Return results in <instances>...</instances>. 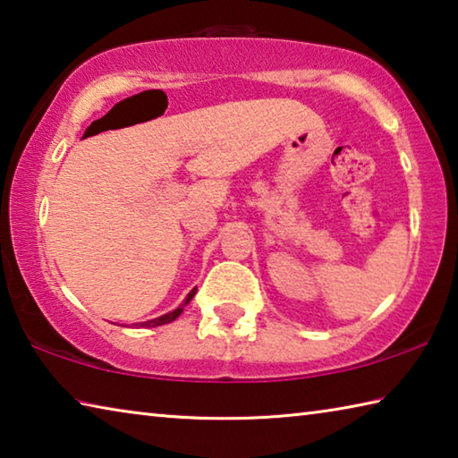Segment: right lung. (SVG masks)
Listing matches in <instances>:
<instances>
[{
	"label": "right lung",
	"instance_id": "1",
	"mask_svg": "<svg viewBox=\"0 0 458 458\" xmlns=\"http://www.w3.org/2000/svg\"><path fill=\"white\" fill-rule=\"evenodd\" d=\"M196 291H198V286H193V289L188 293V297H185L183 303L177 307V309H174L172 313H165V315H161V317H155V319H151V321H143V323H137V325H139V327H159V325H165V323L175 321L177 317L183 313V307L188 305L190 301L193 299V294H196Z\"/></svg>",
	"mask_w": 458,
	"mask_h": 458
}]
</instances>
